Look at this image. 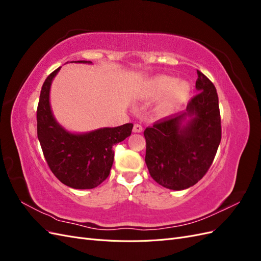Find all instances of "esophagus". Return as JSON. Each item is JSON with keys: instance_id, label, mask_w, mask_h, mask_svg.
Here are the masks:
<instances>
[{"instance_id": "34e87169", "label": "esophagus", "mask_w": 261, "mask_h": 261, "mask_svg": "<svg viewBox=\"0 0 261 261\" xmlns=\"http://www.w3.org/2000/svg\"><path fill=\"white\" fill-rule=\"evenodd\" d=\"M133 132L134 133H141V132H143V126H141L139 123H135V124H134Z\"/></svg>"}]
</instances>
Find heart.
<instances>
[{
  "instance_id": "1",
  "label": "heart",
  "mask_w": 261,
  "mask_h": 261,
  "mask_svg": "<svg viewBox=\"0 0 261 261\" xmlns=\"http://www.w3.org/2000/svg\"><path fill=\"white\" fill-rule=\"evenodd\" d=\"M150 88H151V93L154 97H161L162 94L167 93L163 102V109L165 110L174 108L179 102L185 100L191 91L188 83H175L174 78L169 76L156 77L150 85Z\"/></svg>"
}]
</instances>
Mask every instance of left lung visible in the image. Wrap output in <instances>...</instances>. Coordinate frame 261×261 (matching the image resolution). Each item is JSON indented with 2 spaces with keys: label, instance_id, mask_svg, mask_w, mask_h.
Listing matches in <instances>:
<instances>
[{
  "label": "left lung",
  "instance_id": "obj_1",
  "mask_svg": "<svg viewBox=\"0 0 261 261\" xmlns=\"http://www.w3.org/2000/svg\"><path fill=\"white\" fill-rule=\"evenodd\" d=\"M196 89L186 111L164 117L144 132L145 161L161 186L181 191L208 172L221 141L219 98L215 85L197 70Z\"/></svg>",
  "mask_w": 261,
  "mask_h": 261
}]
</instances>
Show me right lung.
<instances>
[{"label":"right lung","instance_id":"obj_1","mask_svg":"<svg viewBox=\"0 0 261 261\" xmlns=\"http://www.w3.org/2000/svg\"><path fill=\"white\" fill-rule=\"evenodd\" d=\"M75 63H91L75 61ZM61 67L44 81L37 109V134L50 170L63 184L90 189L106 180L111 171L113 146L130 136L133 124L73 134L55 121L50 107V87Z\"/></svg>","mask_w":261,"mask_h":261}]
</instances>
